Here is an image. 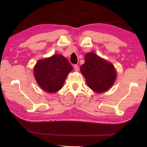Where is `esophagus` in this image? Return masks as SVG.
I'll return each instance as SVG.
<instances>
[{
  "label": "esophagus",
  "mask_w": 147,
  "mask_h": 147,
  "mask_svg": "<svg viewBox=\"0 0 147 147\" xmlns=\"http://www.w3.org/2000/svg\"><path fill=\"white\" fill-rule=\"evenodd\" d=\"M74 69H75V71H78V70H79V67H78V65H75L74 66Z\"/></svg>",
  "instance_id": "obj_1"
}]
</instances>
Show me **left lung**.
I'll list each match as a JSON object with an SVG mask.
<instances>
[{
    "label": "left lung",
    "instance_id": "8db88e82",
    "mask_svg": "<svg viewBox=\"0 0 147 147\" xmlns=\"http://www.w3.org/2000/svg\"><path fill=\"white\" fill-rule=\"evenodd\" d=\"M84 58L85 62L80 70L89 87L99 93L108 90L116 80L113 65L94 53H87Z\"/></svg>",
    "mask_w": 147,
    "mask_h": 147
}]
</instances>
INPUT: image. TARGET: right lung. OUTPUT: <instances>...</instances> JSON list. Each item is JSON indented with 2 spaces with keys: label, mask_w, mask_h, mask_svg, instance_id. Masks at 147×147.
<instances>
[{
  "label": "right lung",
  "mask_w": 147,
  "mask_h": 147,
  "mask_svg": "<svg viewBox=\"0 0 147 147\" xmlns=\"http://www.w3.org/2000/svg\"><path fill=\"white\" fill-rule=\"evenodd\" d=\"M72 66L63 56L56 55L39 60L34 67V76L44 91L55 92L63 88Z\"/></svg>",
  "instance_id": "right-lung-1"
}]
</instances>
